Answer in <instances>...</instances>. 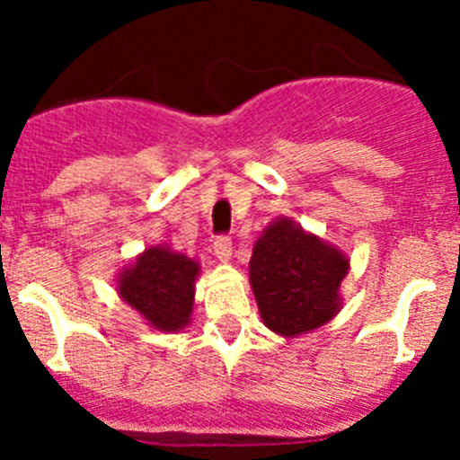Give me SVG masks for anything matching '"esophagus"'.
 Masks as SVG:
<instances>
[{"instance_id":"1","label":"esophagus","mask_w":460,"mask_h":460,"mask_svg":"<svg viewBox=\"0 0 460 460\" xmlns=\"http://www.w3.org/2000/svg\"><path fill=\"white\" fill-rule=\"evenodd\" d=\"M213 253H216V258L220 260V262H226V260L231 258V238L229 235H217V238L213 240Z\"/></svg>"}]
</instances>
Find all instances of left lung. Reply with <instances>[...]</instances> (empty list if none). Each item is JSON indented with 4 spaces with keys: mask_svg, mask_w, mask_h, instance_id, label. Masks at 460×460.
<instances>
[{
    "mask_svg": "<svg viewBox=\"0 0 460 460\" xmlns=\"http://www.w3.org/2000/svg\"><path fill=\"white\" fill-rule=\"evenodd\" d=\"M349 260L291 220H276L253 247L249 276L264 324L282 336L312 332L336 316Z\"/></svg>",
    "mask_w": 460,
    "mask_h": 460,
    "instance_id": "obj_1",
    "label": "left lung"
}]
</instances>
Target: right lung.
<instances>
[{
    "instance_id": "add662e5",
    "label": "right lung",
    "mask_w": 460,
    "mask_h": 460,
    "mask_svg": "<svg viewBox=\"0 0 460 460\" xmlns=\"http://www.w3.org/2000/svg\"><path fill=\"white\" fill-rule=\"evenodd\" d=\"M196 260L151 247L119 276V296L162 332H178L191 318Z\"/></svg>"
}]
</instances>
